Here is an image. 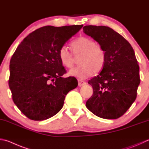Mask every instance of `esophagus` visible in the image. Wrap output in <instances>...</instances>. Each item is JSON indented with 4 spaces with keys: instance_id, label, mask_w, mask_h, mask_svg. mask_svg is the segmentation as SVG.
<instances>
[{
    "instance_id": "1",
    "label": "esophagus",
    "mask_w": 149,
    "mask_h": 149,
    "mask_svg": "<svg viewBox=\"0 0 149 149\" xmlns=\"http://www.w3.org/2000/svg\"><path fill=\"white\" fill-rule=\"evenodd\" d=\"M86 84V82L83 81H81V80H78V85H79V86H83V85H85Z\"/></svg>"
}]
</instances>
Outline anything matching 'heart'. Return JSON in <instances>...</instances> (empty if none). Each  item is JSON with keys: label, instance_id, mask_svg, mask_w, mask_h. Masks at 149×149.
Listing matches in <instances>:
<instances>
[{"label": "heart", "instance_id": "b5f03b06", "mask_svg": "<svg viewBox=\"0 0 149 149\" xmlns=\"http://www.w3.org/2000/svg\"><path fill=\"white\" fill-rule=\"evenodd\" d=\"M71 47L75 56L80 55L78 60L80 65L70 70V75L84 79L93 72L98 73L103 69L106 61L105 51L100 45L96 44L94 40L85 36L79 37L72 42ZM58 58L67 68H72L74 65V56L65 46L59 50Z\"/></svg>", "mask_w": 149, "mask_h": 149}]
</instances>
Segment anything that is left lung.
I'll list each match as a JSON object with an SVG mask.
<instances>
[{"label":"left lung","mask_w":149,"mask_h":149,"mask_svg":"<svg viewBox=\"0 0 149 149\" xmlns=\"http://www.w3.org/2000/svg\"><path fill=\"white\" fill-rule=\"evenodd\" d=\"M83 30L98 42L106 55L102 70L88 81L93 94L86 106L99 117L117 119L127 111L137 97L139 66L134 51L123 36L109 26L86 25Z\"/></svg>","instance_id":"8db88e82"}]
</instances>
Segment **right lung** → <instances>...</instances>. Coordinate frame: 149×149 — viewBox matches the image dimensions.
Listing matches in <instances>:
<instances>
[{
	"label": "right lung",
	"instance_id": "right-lung-1",
	"mask_svg": "<svg viewBox=\"0 0 149 149\" xmlns=\"http://www.w3.org/2000/svg\"><path fill=\"white\" fill-rule=\"evenodd\" d=\"M83 25L45 26L24 38L11 58L8 84L13 101L26 117L44 120L63 108L66 94L77 87L66 73L58 51Z\"/></svg>",
	"mask_w": 149,
	"mask_h": 149
}]
</instances>
